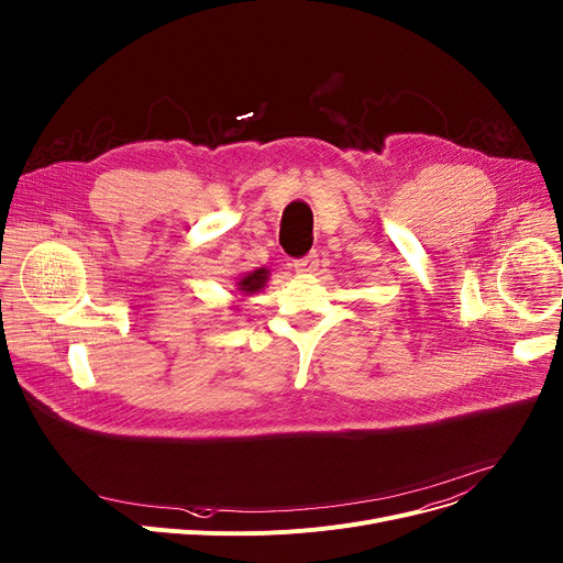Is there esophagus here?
<instances>
[{
	"instance_id": "34e87169",
	"label": "esophagus",
	"mask_w": 563,
	"mask_h": 563,
	"mask_svg": "<svg viewBox=\"0 0 563 563\" xmlns=\"http://www.w3.org/2000/svg\"><path fill=\"white\" fill-rule=\"evenodd\" d=\"M291 267H294L298 274H312V272H317V267H319V255H317V251L308 253V255L301 257V260H294Z\"/></svg>"
}]
</instances>
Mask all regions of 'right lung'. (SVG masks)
Here are the masks:
<instances>
[{"label": "right lung", "instance_id": "right-lung-1", "mask_svg": "<svg viewBox=\"0 0 563 563\" xmlns=\"http://www.w3.org/2000/svg\"><path fill=\"white\" fill-rule=\"evenodd\" d=\"M265 269H257V272H253V274H249V276H244L238 285L244 289V291H255V289H260L262 287V283H265Z\"/></svg>", "mask_w": 563, "mask_h": 563}]
</instances>
